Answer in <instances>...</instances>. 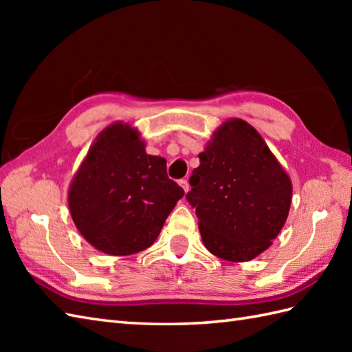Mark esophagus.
Returning a JSON list of instances; mask_svg holds the SVG:
<instances>
[{
    "instance_id": "34e87169",
    "label": "esophagus",
    "mask_w": 352,
    "mask_h": 352,
    "mask_svg": "<svg viewBox=\"0 0 352 352\" xmlns=\"http://www.w3.org/2000/svg\"><path fill=\"white\" fill-rule=\"evenodd\" d=\"M180 186L183 188V190L188 193L189 192V189H190V186H189V182L188 180H180Z\"/></svg>"
}]
</instances>
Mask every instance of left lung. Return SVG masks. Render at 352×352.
Returning <instances> with one entry per match:
<instances>
[{
  "instance_id": "left-lung-1",
  "label": "left lung",
  "mask_w": 352,
  "mask_h": 352,
  "mask_svg": "<svg viewBox=\"0 0 352 352\" xmlns=\"http://www.w3.org/2000/svg\"><path fill=\"white\" fill-rule=\"evenodd\" d=\"M186 195L213 256L248 261L271 246L287 219L292 183L256 129L231 119L199 154Z\"/></svg>"
}]
</instances>
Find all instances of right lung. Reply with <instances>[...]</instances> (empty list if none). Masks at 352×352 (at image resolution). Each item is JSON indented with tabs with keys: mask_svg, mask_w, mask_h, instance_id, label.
<instances>
[{
	"mask_svg": "<svg viewBox=\"0 0 352 352\" xmlns=\"http://www.w3.org/2000/svg\"><path fill=\"white\" fill-rule=\"evenodd\" d=\"M184 190L149 155L136 130L113 124L100 133L69 189L74 223L86 241L110 256L151 246Z\"/></svg>",
	"mask_w": 352,
	"mask_h": 352,
	"instance_id": "add662e5",
	"label": "right lung"
}]
</instances>
